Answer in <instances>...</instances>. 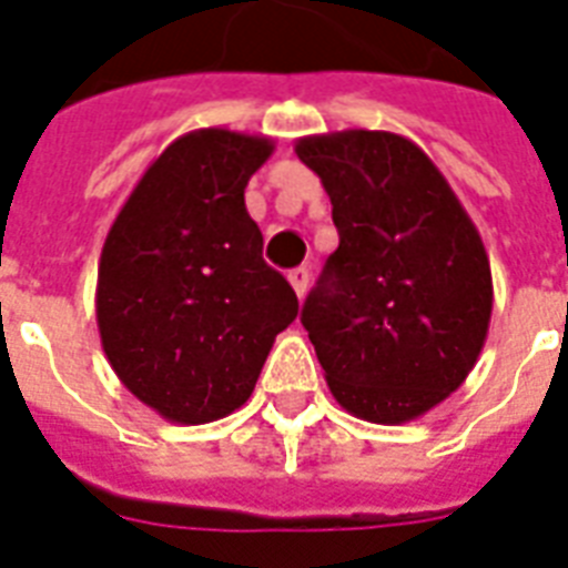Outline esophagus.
Returning <instances> with one entry per match:
<instances>
[{
	"mask_svg": "<svg viewBox=\"0 0 568 568\" xmlns=\"http://www.w3.org/2000/svg\"><path fill=\"white\" fill-rule=\"evenodd\" d=\"M288 283H292V288L297 292V297H303V294H306V285H310V271H306V267H294V271H288Z\"/></svg>",
	"mask_w": 568,
	"mask_h": 568,
	"instance_id": "obj_1",
	"label": "esophagus"
}]
</instances>
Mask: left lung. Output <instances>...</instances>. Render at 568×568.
<instances>
[{"label": "left lung", "instance_id": "8db88e82", "mask_svg": "<svg viewBox=\"0 0 568 568\" xmlns=\"http://www.w3.org/2000/svg\"><path fill=\"white\" fill-rule=\"evenodd\" d=\"M333 203L338 247L301 321L356 418L413 422L475 368L493 318L480 232L422 146L395 132L301 138Z\"/></svg>", "mask_w": 568, "mask_h": 568}]
</instances>
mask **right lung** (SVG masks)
Segmentation results:
<instances>
[{
    "label": "right lung",
    "instance_id": "right-lung-1",
    "mask_svg": "<svg viewBox=\"0 0 568 568\" xmlns=\"http://www.w3.org/2000/svg\"><path fill=\"white\" fill-rule=\"evenodd\" d=\"M274 141L230 129L176 138L111 223L97 276L102 351L120 383L176 424L235 413L297 294L262 258L244 189Z\"/></svg>",
    "mask_w": 568,
    "mask_h": 568
}]
</instances>
